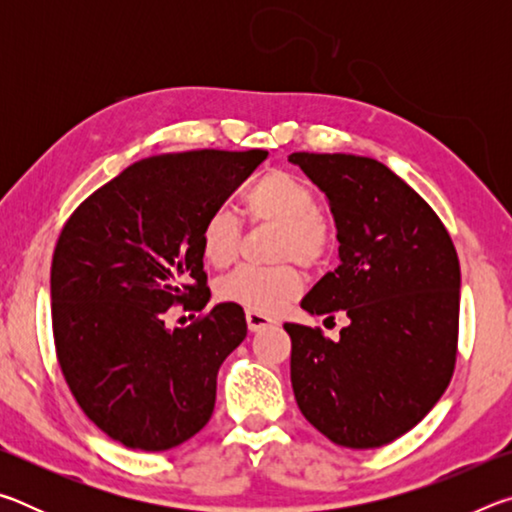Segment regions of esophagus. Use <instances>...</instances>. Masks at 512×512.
<instances>
[{
    "label": "esophagus",
    "mask_w": 512,
    "mask_h": 512,
    "mask_svg": "<svg viewBox=\"0 0 512 512\" xmlns=\"http://www.w3.org/2000/svg\"><path fill=\"white\" fill-rule=\"evenodd\" d=\"M246 323L250 332H259V329L273 325V320L264 314H257V311H246Z\"/></svg>",
    "instance_id": "1"
}]
</instances>
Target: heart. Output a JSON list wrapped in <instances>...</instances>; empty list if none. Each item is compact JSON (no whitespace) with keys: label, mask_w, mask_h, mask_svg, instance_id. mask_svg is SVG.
Here are the masks:
<instances>
[{"label":"heart","mask_w":512,"mask_h":512,"mask_svg":"<svg viewBox=\"0 0 512 512\" xmlns=\"http://www.w3.org/2000/svg\"><path fill=\"white\" fill-rule=\"evenodd\" d=\"M248 221L253 225H275L273 259H296L300 266H323L334 248V228L318 210V196L307 180L296 173L273 169L257 178L244 196ZM201 253L214 268L235 262L241 246V223L228 210H214L201 225ZM302 291L296 266L284 262L271 268L239 266L221 277L216 296L257 314L273 316Z\"/></svg>","instance_id":"heart-1"}]
</instances>
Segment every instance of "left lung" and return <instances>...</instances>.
<instances>
[{"instance_id": "1", "label": "left lung", "mask_w": 512, "mask_h": 512, "mask_svg": "<svg viewBox=\"0 0 512 512\" xmlns=\"http://www.w3.org/2000/svg\"><path fill=\"white\" fill-rule=\"evenodd\" d=\"M289 160L329 198L341 244L339 268L300 305L350 318L339 341L320 327L284 323L296 402L336 445H388L433 409L454 375L461 302L454 241L386 164L345 153Z\"/></svg>"}]
</instances>
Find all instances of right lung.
I'll return each instance as SVG.
<instances>
[{"instance_id": "obj_1", "label": "right lung", "mask_w": 512, "mask_h": 512, "mask_svg": "<svg viewBox=\"0 0 512 512\" xmlns=\"http://www.w3.org/2000/svg\"><path fill=\"white\" fill-rule=\"evenodd\" d=\"M268 151L201 149L131 164L76 207L51 259L58 366L83 413L124 447L164 452L212 418L216 372L246 339L221 302L167 329L169 307L210 300L201 225Z\"/></svg>"}]
</instances>
